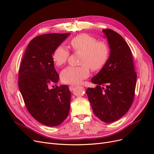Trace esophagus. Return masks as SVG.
Instances as JSON below:
<instances>
[{
    "instance_id": "esophagus-1",
    "label": "esophagus",
    "mask_w": 154,
    "mask_h": 154,
    "mask_svg": "<svg viewBox=\"0 0 154 154\" xmlns=\"http://www.w3.org/2000/svg\"><path fill=\"white\" fill-rule=\"evenodd\" d=\"M69 90L71 91H72L73 90H74V88H75V86L74 85H71V86H69Z\"/></svg>"
}]
</instances>
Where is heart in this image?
<instances>
[{"instance_id": "heart-1", "label": "heart", "mask_w": 154, "mask_h": 154, "mask_svg": "<svg viewBox=\"0 0 154 154\" xmlns=\"http://www.w3.org/2000/svg\"><path fill=\"white\" fill-rule=\"evenodd\" d=\"M70 45L74 51L83 53L81 63L79 67H68L61 72L63 82L68 84H78L88 77L90 69L98 71L107 62L110 55V48L106 42L98 41L95 37L83 33L74 37L70 41ZM69 51L63 45H59L54 51L53 59L55 64L61 66L67 61Z\"/></svg>"}]
</instances>
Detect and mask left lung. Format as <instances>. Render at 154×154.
Wrapping results in <instances>:
<instances>
[{
	"label": "left lung",
	"instance_id": "obj_1",
	"mask_svg": "<svg viewBox=\"0 0 154 154\" xmlns=\"http://www.w3.org/2000/svg\"><path fill=\"white\" fill-rule=\"evenodd\" d=\"M102 31L110 49L108 61L91 79L95 88L86 91L94 114L105 123L117 121L127 112L135 95L137 74L131 49L123 37L110 29Z\"/></svg>",
	"mask_w": 154,
	"mask_h": 154
}]
</instances>
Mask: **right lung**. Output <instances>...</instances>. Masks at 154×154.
<instances>
[{
  "label": "right lung",
  "instance_id": "1",
  "mask_svg": "<svg viewBox=\"0 0 154 154\" xmlns=\"http://www.w3.org/2000/svg\"><path fill=\"white\" fill-rule=\"evenodd\" d=\"M69 35L49 33L35 37L27 45L18 72V87L27 110L49 127L61 124L69 112L71 94L68 86L49 88L59 80L53 52Z\"/></svg>",
  "mask_w": 154,
  "mask_h": 154
}]
</instances>
